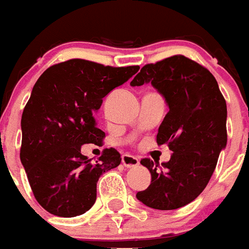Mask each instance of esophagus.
I'll use <instances>...</instances> for the list:
<instances>
[{"instance_id": "34e87169", "label": "esophagus", "mask_w": 249, "mask_h": 249, "mask_svg": "<svg viewBox=\"0 0 249 249\" xmlns=\"http://www.w3.org/2000/svg\"><path fill=\"white\" fill-rule=\"evenodd\" d=\"M122 164L126 168H134L139 165V160L135 158V156H131V155H122Z\"/></svg>"}]
</instances>
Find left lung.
<instances>
[{"mask_svg": "<svg viewBox=\"0 0 249 249\" xmlns=\"http://www.w3.org/2000/svg\"><path fill=\"white\" fill-rule=\"evenodd\" d=\"M148 82L169 109L156 142L173 153L164 171L149 159L140 161L151 173V184L136 198L151 209L175 210L194 201L209 184L227 144V106L215 77L182 55L144 65L131 87Z\"/></svg>", "mask_w": 249, "mask_h": 249, "instance_id": "8db88e82", "label": "left lung"}]
</instances>
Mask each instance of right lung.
I'll return each instance as SVG.
<instances>
[{"instance_id":"right-lung-1","label":"right lung","mask_w":249,"mask_h":249,"mask_svg":"<svg viewBox=\"0 0 249 249\" xmlns=\"http://www.w3.org/2000/svg\"><path fill=\"white\" fill-rule=\"evenodd\" d=\"M139 71L72 59L52 65L38 78L22 114L20 161L39 205L56 216L81 215L97 198V182L121 164L117 149H105L91 164L84 144L100 145L105 132L94 114L104 97Z\"/></svg>"}]
</instances>
